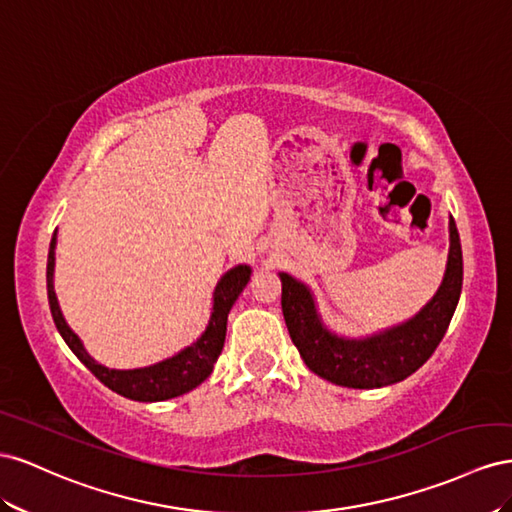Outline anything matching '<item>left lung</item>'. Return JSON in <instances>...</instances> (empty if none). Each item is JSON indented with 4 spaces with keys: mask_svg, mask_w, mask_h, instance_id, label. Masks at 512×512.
I'll return each mask as SVG.
<instances>
[{
    "mask_svg": "<svg viewBox=\"0 0 512 512\" xmlns=\"http://www.w3.org/2000/svg\"><path fill=\"white\" fill-rule=\"evenodd\" d=\"M281 306L289 337L313 373L347 388H379L401 382L425 364L440 345L463 285V257L455 218H450V253L444 281L433 300L414 319L364 341H347L328 332L302 283L281 274Z\"/></svg>",
    "mask_w": 512,
    "mask_h": 512,
    "instance_id": "obj_1",
    "label": "left lung"
}]
</instances>
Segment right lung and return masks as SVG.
Listing matches in <instances>:
<instances>
[{"label": "right lung", "mask_w": 512, "mask_h": 512, "mask_svg": "<svg viewBox=\"0 0 512 512\" xmlns=\"http://www.w3.org/2000/svg\"><path fill=\"white\" fill-rule=\"evenodd\" d=\"M53 268H55V233L51 238L49 259H47V294H49V306H51L55 326L60 330L66 345L75 352V356L85 364V367L100 379L102 384L133 401H165V399L180 397V394L197 388L203 379L212 373L214 362L218 356H221L223 345H225L227 315L231 311L233 302H236L238 296L242 294L248 279H251V268L238 266L229 270L223 279L218 281L214 291V309H212L210 324L206 332L201 334V339L191 347H186L184 352H180L178 356H173L169 360L158 362L148 369L115 371V369L102 367V364L94 362V358L87 356L77 334L68 328L60 311V304H57V298H55Z\"/></svg>", "instance_id": "obj_1"}]
</instances>
